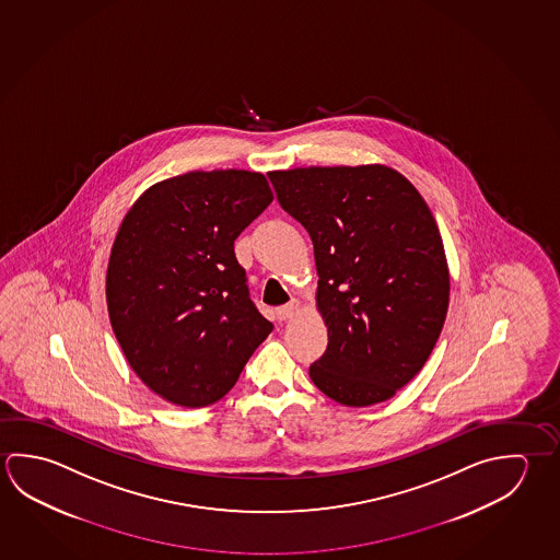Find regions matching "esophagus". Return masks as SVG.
<instances>
[{
  "label": "esophagus",
  "mask_w": 560,
  "mask_h": 560,
  "mask_svg": "<svg viewBox=\"0 0 560 560\" xmlns=\"http://www.w3.org/2000/svg\"><path fill=\"white\" fill-rule=\"evenodd\" d=\"M299 308H301V303H299L296 299H293L291 303L283 304V306H279V308H277V318H279V320L293 318L294 314L299 313Z\"/></svg>",
  "instance_id": "1"
}]
</instances>
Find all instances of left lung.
I'll return each mask as SVG.
<instances>
[{
    "instance_id": "obj_1",
    "label": "left lung",
    "mask_w": 560,
    "mask_h": 560,
    "mask_svg": "<svg viewBox=\"0 0 560 560\" xmlns=\"http://www.w3.org/2000/svg\"><path fill=\"white\" fill-rule=\"evenodd\" d=\"M284 212L313 240L316 308L328 346L314 385L340 405L392 399L441 336L451 276L432 212L385 165L267 173Z\"/></svg>"
}]
</instances>
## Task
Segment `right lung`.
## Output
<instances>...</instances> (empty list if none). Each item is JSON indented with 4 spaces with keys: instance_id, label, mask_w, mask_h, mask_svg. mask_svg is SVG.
Listing matches in <instances>:
<instances>
[{
    "instance_id": "obj_1",
    "label": "right lung",
    "mask_w": 560,
    "mask_h": 560,
    "mask_svg": "<svg viewBox=\"0 0 560 560\" xmlns=\"http://www.w3.org/2000/svg\"><path fill=\"white\" fill-rule=\"evenodd\" d=\"M271 200L261 173L190 171L149 187L124 218L106 273L109 323L131 370L165 401H220L273 330L234 254Z\"/></svg>"
}]
</instances>
